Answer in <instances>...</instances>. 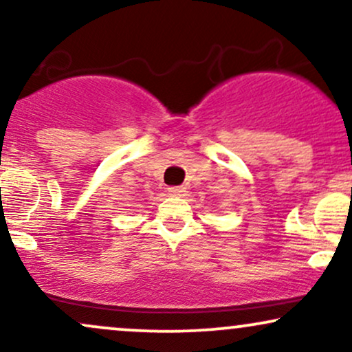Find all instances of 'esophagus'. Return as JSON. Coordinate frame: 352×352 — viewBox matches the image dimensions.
Instances as JSON below:
<instances>
[{
    "mask_svg": "<svg viewBox=\"0 0 352 352\" xmlns=\"http://www.w3.org/2000/svg\"><path fill=\"white\" fill-rule=\"evenodd\" d=\"M168 193H170V195L180 197V195H184V193H185V187H170V188H168Z\"/></svg>",
    "mask_w": 352,
    "mask_h": 352,
    "instance_id": "34e87169",
    "label": "esophagus"
}]
</instances>
